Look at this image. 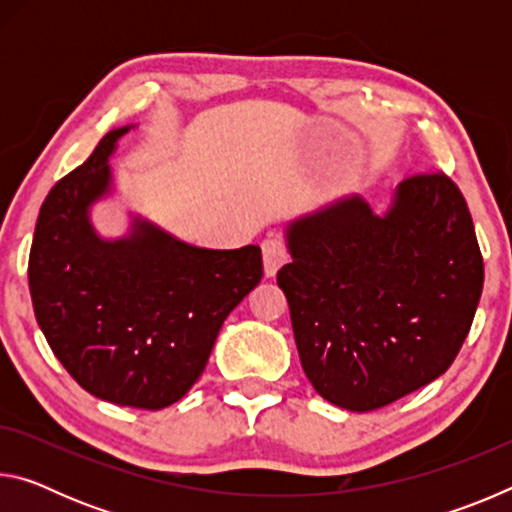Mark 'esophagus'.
Listing matches in <instances>:
<instances>
[{
	"mask_svg": "<svg viewBox=\"0 0 512 512\" xmlns=\"http://www.w3.org/2000/svg\"><path fill=\"white\" fill-rule=\"evenodd\" d=\"M262 253H264V271L268 277H273L277 273V268L289 259L287 241L282 237H268L262 244Z\"/></svg>",
	"mask_w": 512,
	"mask_h": 512,
	"instance_id": "1",
	"label": "esophagus"
}]
</instances>
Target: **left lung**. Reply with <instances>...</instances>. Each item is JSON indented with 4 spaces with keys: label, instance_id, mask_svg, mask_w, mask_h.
<instances>
[{
    "label": "left lung",
    "instance_id": "left-lung-1",
    "mask_svg": "<svg viewBox=\"0 0 512 512\" xmlns=\"http://www.w3.org/2000/svg\"><path fill=\"white\" fill-rule=\"evenodd\" d=\"M277 271L302 370L341 409H381L438 379L470 332L483 257L445 173L397 185L384 214L343 196L287 225Z\"/></svg>",
    "mask_w": 512,
    "mask_h": 512
}]
</instances>
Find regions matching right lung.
<instances>
[{"instance_id":"add662e5","label":"right lung","mask_w":512,"mask_h":512,"mask_svg":"<svg viewBox=\"0 0 512 512\" xmlns=\"http://www.w3.org/2000/svg\"><path fill=\"white\" fill-rule=\"evenodd\" d=\"M115 128L51 187L29 255V289L49 348L99 400L158 411L196 384L223 320L262 280V250L198 248L133 214L103 239L90 207L112 192Z\"/></svg>"}]
</instances>
